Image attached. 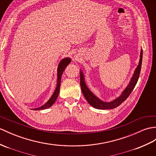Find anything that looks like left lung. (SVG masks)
I'll return each instance as SVG.
<instances>
[{
  "instance_id": "obj_1",
  "label": "left lung",
  "mask_w": 156,
  "mask_h": 156,
  "mask_svg": "<svg viewBox=\"0 0 156 156\" xmlns=\"http://www.w3.org/2000/svg\"><path fill=\"white\" fill-rule=\"evenodd\" d=\"M142 55H143V52H142V50H141L139 64L137 65V68H136L134 73H133L132 78H131V80H130L129 83L127 86V87L125 88V90L122 92V94L118 98H117L116 99H115L110 102H104L102 100H101L96 96L91 91H90V89L87 87L86 84L84 74H83V72L80 70V77L81 90L83 94H84L86 100L88 101V102L89 103L90 106H92V107L95 108H97V109L108 110V109H113V108L119 106L122 102H124L132 92V90H133V88H134L135 86L137 84V80H138L140 74V70H141V66H142Z\"/></svg>"
}]
</instances>
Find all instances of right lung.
Masks as SVG:
<instances>
[{
	"label": "right lung",
	"instance_id": "add662e5",
	"mask_svg": "<svg viewBox=\"0 0 156 156\" xmlns=\"http://www.w3.org/2000/svg\"><path fill=\"white\" fill-rule=\"evenodd\" d=\"M71 62V59L70 58H65L62 60L58 66V69H57V84H56V88L54 90V92L51 96V98L48 100V102H47L45 104L43 105V106L37 108H34V109H32L33 110H44L47 109V108H50V106H52L54 104V103L55 102V101L56 100L58 96L59 92H60V81H61V77L62 75V73L64 70H65V68L68 66V64H70Z\"/></svg>",
	"mask_w": 156,
	"mask_h": 156
}]
</instances>
